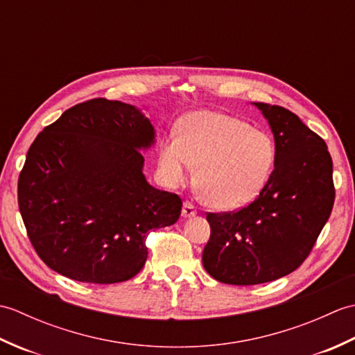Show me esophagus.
I'll return each mask as SVG.
<instances>
[{
    "instance_id": "1",
    "label": "esophagus",
    "mask_w": 355,
    "mask_h": 355,
    "mask_svg": "<svg viewBox=\"0 0 355 355\" xmlns=\"http://www.w3.org/2000/svg\"><path fill=\"white\" fill-rule=\"evenodd\" d=\"M195 215H197V209H195V206L192 205L191 201H184L183 210H182V216L183 218H192Z\"/></svg>"
}]
</instances>
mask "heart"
I'll list each match as a JSON object with an SVG mask.
<instances>
[{"label": "heart", "mask_w": 355, "mask_h": 355, "mask_svg": "<svg viewBox=\"0 0 355 355\" xmlns=\"http://www.w3.org/2000/svg\"><path fill=\"white\" fill-rule=\"evenodd\" d=\"M276 145L271 135L236 117L215 111H195L166 137L158 153L164 182L180 186L198 169V189L206 205L236 210L259 197L275 168Z\"/></svg>", "instance_id": "heart-1"}]
</instances>
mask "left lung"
<instances>
[{"label":"left lung","mask_w":355,"mask_h":355,"mask_svg":"<svg viewBox=\"0 0 355 355\" xmlns=\"http://www.w3.org/2000/svg\"><path fill=\"white\" fill-rule=\"evenodd\" d=\"M275 135L276 160L259 197L238 212L207 214L202 266L214 279L256 285L290 275L310 254L334 205L327 143L294 112L254 102Z\"/></svg>","instance_id":"left-lung-1"}]
</instances>
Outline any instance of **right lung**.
Instances as JSON below:
<instances>
[{"label": "right lung", "mask_w": 355, "mask_h": 355, "mask_svg": "<svg viewBox=\"0 0 355 355\" xmlns=\"http://www.w3.org/2000/svg\"><path fill=\"white\" fill-rule=\"evenodd\" d=\"M154 141L139 108L107 99L74 105L40 132L19 173L18 206L30 243L51 270L116 284L143 268L149 232L175 224L183 206L143 175L140 149Z\"/></svg>", "instance_id": "obj_1"}]
</instances>
